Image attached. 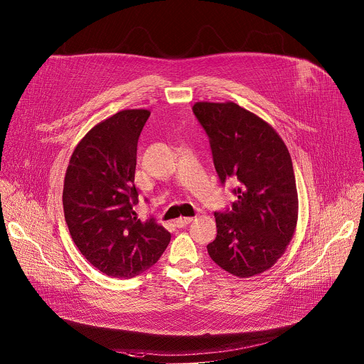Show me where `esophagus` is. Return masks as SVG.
<instances>
[{
  "mask_svg": "<svg viewBox=\"0 0 364 364\" xmlns=\"http://www.w3.org/2000/svg\"><path fill=\"white\" fill-rule=\"evenodd\" d=\"M191 220H193V218H190V217H184V218L181 217V218L176 219V220H174V225H176L177 228H184V226H186V225H188Z\"/></svg>",
  "mask_w": 364,
  "mask_h": 364,
  "instance_id": "esophagus-1",
  "label": "esophagus"
}]
</instances>
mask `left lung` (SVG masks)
<instances>
[{
    "mask_svg": "<svg viewBox=\"0 0 364 364\" xmlns=\"http://www.w3.org/2000/svg\"><path fill=\"white\" fill-rule=\"evenodd\" d=\"M219 180H233L236 201L215 211L211 259L236 277H252L282 257L295 230L298 196L290 153L277 132L235 102H197Z\"/></svg>",
    "mask_w": 364,
    "mask_h": 364,
    "instance_id": "left-lung-1",
    "label": "left lung"
}]
</instances>
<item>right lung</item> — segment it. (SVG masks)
<instances>
[{
  "label": "right lung",
  "mask_w": 364,
  "mask_h": 364,
  "mask_svg": "<svg viewBox=\"0 0 364 364\" xmlns=\"http://www.w3.org/2000/svg\"><path fill=\"white\" fill-rule=\"evenodd\" d=\"M150 112L125 109L95 125L74 149L63 210L75 246L100 272L132 279L151 267L170 242L154 218L141 220L136 150ZM147 201V200H146Z\"/></svg>",
  "instance_id": "add662e5"
}]
</instances>
